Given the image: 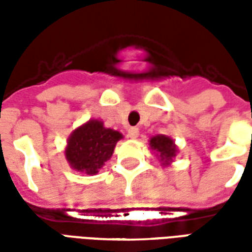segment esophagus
Here are the masks:
<instances>
[{
	"instance_id": "1",
	"label": "esophagus",
	"mask_w": 252,
	"mask_h": 252,
	"mask_svg": "<svg viewBox=\"0 0 252 252\" xmlns=\"http://www.w3.org/2000/svg\"><path fill=\"white\" fill-rule=\"evenodd\" d=\"M139 133H140V131H139V128H136V126H131L128 129V136L131 137V139H136L139 136Z\"/></svg>"
}]
</instances>
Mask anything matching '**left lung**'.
<instances>
[{
    "label": "left lung",
    "mask_w": 252,
    "mask_h": 252,
    "mask_svg": "<svg viewBox=\"0 0 252 252\" xmlns=\"http://www.w3.org/2000/svg\"><path fill=\"white\" fill-rule=\"evenodd\" d=\"M150 147L157 153V157L162 164H169L173 162V158L177 155V146L171 137L166 135H157L150 139Z\"/></svg>",
    "instance_id": "obj_1"
}]
</instances>
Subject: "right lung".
<instances>
[{
  "mask_svg": "<svg viewBox=\"0 0 252 252\" xmlns=\"http://www.w3.org/2000/svg\"><path fill=\"white\" fill-rule=\"evenodd\" d=\"M123 139L119 131L105 128L99 120H89L78 126L67 140L66 159L71 169L94 175L109 160L116 143Z\"/></svg>",
  "mask_w": 252,
  "mask_h": 252,
  "instance_id": "add662e5",
  "label": "right lung"
}]
</instances>
